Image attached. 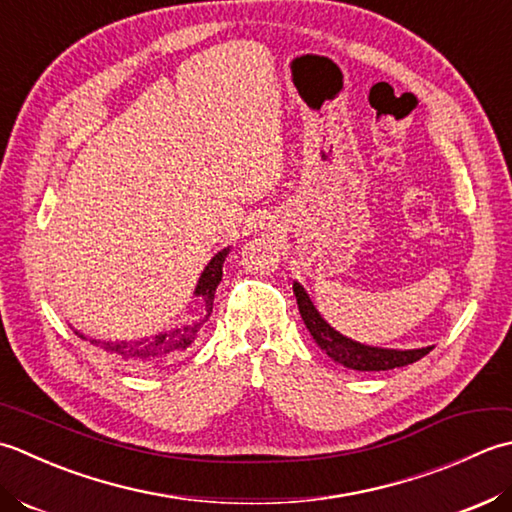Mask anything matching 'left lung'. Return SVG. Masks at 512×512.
<instances>
[{"label": "left lung", "instance_id": "8db88e82", "mask_svg": "<svg viewBox=\"0 0 512 512\" xmlns=\"http://www.w3.org/2000/svg\"><path fill=\"white\" fill-rule=\"evenodd\" d=\"M294 294L298 300L300 316L305 320L311 336H314L318 347L327 353V356L342 364V367L353 369V371H389L395 367H406V364H413L420 358H424L433 347H422V349H380V347H369V344H360L347 336H342L336 329H333L329 322L320 316V311L314 307L309 294L302 289L300 283H294Z\"/></svg>", "mask_w": 512, "mask_h": 512}]
</instances>
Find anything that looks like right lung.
<instances>
[{"instance_id": "1", "label": "right lung", "mask_w": 512, "mask_h": 512, "mask_svg": "<svg viewBox=\"0 0 512 512\" xmlns=\"http://www.w3.org/2000/svg\"><path fill=\"white\" fill-rule=\"evenodd\" d=\"M229 254V247H225L223 252H218L207 267L203 269L201 278H198V285L194 289V296L198 298L203 307V318L190 322V325H183L179 329H172V331H165L159 333V336H154L152 340L145 338V340H137V342H101V340H90L92 344H97L103 351L112 353V356H117L119 360L125 362H143V360H154V358H163V356H172L176 351H183L190 347L194 342L196 333L201 331V327L210 318L212 309H214V294H216V287L218 283L223 280V263ZM79 338L86 340V336H81L79 331H75Z\"/></svg>"}]
</instances>
